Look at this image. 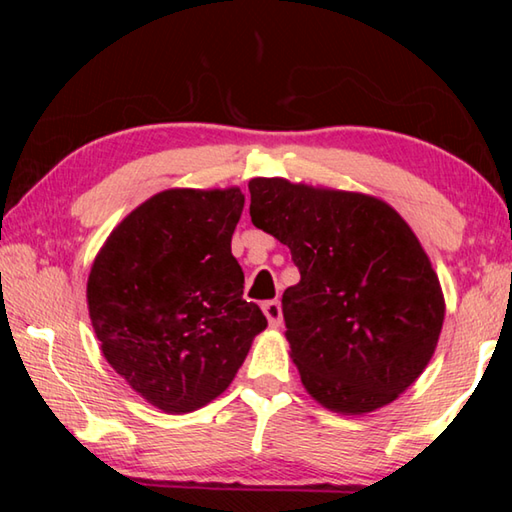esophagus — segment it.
<instances>
[{
    "mask_svg": "<svg viewBox=\"0 0 512 512\" xmlns=\"http://www.w3.org/2000/svg\"><path fill=\"white\" fill-rule=\"evenodd\" d=\"M262 311H264V316L268 320V325H271V327H280L282 325V307H280V302H277V300H266L264 305H262Z\"/></svg>",
    "mask_w": 512,
    "mask_h": 512,
    "instance_id": "34e87169",
    "label": "esophagus"
}]
</instances>
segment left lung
Returning <instances> with one entry per match:
<instances>
[{"label":"left lung","mask_w":512,"mask_h":512,"mask_svg":"<svg viewBox=\"0 0 512 512\" xmlns=\"http://www.w3.org/2000/svg\"><path fill=\"white\" fill-rule=\"evenodd\" d=\"M250 219L289 246L282 293L291 357L309 395L339 413L391 404L427 368L445 300L418 237L379 198L253 178Z\"/></svg>","instance_id":"left-lung-1"}]
</instances>
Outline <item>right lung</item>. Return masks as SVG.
<instances>
[{"instance_id": "right-lung-1", "label": "right lung", "mask_w": 512, "mask_h": 512, "mask_svg": "<svg viewBox=\"0 0 512 512\" xmlns=\"http://www.w3.org/2000/svg\"><path fill=\"white\" fill-rule=\"evenodd\" d=\"M241 210L237 187L167 189L128 214L94 259L88 307L103 357L162 411L221 395L266 327L230 250Z\"/></svg>"}]
</instances>
